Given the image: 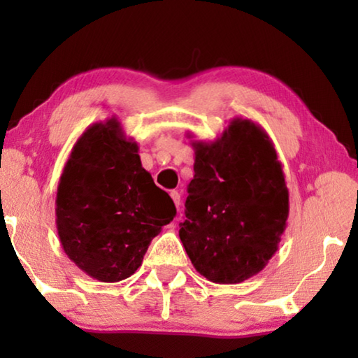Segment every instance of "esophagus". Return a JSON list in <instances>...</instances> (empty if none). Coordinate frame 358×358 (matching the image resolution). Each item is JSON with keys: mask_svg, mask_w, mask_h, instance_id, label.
Masks as SVG:
<instances>
[{"mask_svg": "<svg viewBox=\"0 0 358 358\" xmlns=\"http://www.w3.org/2000/svg\"><path fill=\"white\" fill-rule=\"evenodd\" d=\"M171 197H172V201L175 203V207L180 208V194L177 191H172L171 192Z\"/></svg>", "mask_w": 358, "mask_h": 358, "instance_id": "34e87169", "label": "esophagus"}]
</instances>
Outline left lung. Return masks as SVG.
Segmentation results:
<instances>
[{"mask_svg": "<svg viewBox=\"0 0 358 358\" xmlns=\"http://www.w3.org/2000/svg\"><path fill=\"white\" fill-rule=\"evenodd\" d=\"M180 240L199 273L237 284L265 268L286 230L289 191L273 142L234 118L213 142L194 141Z\"/></svg>", "mask_w": 358, "mask_h": 358, "instance_id": "left-lung-1", "label": "left lung"}]
</instances>
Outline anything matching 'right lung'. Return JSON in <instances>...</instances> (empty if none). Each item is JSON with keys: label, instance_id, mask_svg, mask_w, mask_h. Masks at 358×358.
<instances>
[{"label": "right lung", "instance_id": "obj_1", "mask_svg": "<svg viewBox=\"0 0 358 358\" xmlns=\"http://www.w3.org/2000/svg\"><path fill=\"white\" fill-rule=\"evenodd\" d=\"M57 229L72 262L101 282L136 273L148 246L177 215L117 117L78 137L57 189Z\"/></svg>", "mask_w": 358, "mask_h": 358}]
</instances>
